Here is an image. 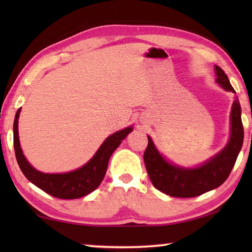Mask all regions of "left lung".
<instances>
[{"instance_id":"8db88e82","label":"left lung","mask_w":252,"mask_h":252,"mask_svg":"<svg viewBox=\"0 0 252 252\" xmlns=\"http://www.w3.org/2000/svg\"><path fill=\"white\" fill-rule=\"evenodd\" d=\"M217 82L225 91L236 93L227 74L215 65ZM231 134L222 150L203 164L195 168H182L170 163L157 150L152 139L148 136V147L143 160L149 178L158 190L176 198H193L220 187L227 180L244 143V126L239 100L233 101L231 114Z\"/></svg>"}]
</instances>
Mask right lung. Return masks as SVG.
<instances>
[{"instance_id":"1","label":"right lung","mask_w":252,"mask_h":252,"mask_svg":"<svg viewBox=\"0 0 252 252\" xmlns=\"http://www.w3.org/2000/svg\"><path fill=\"white\" fill-rule=\"evenodd\" d=\"M21 108L15 114L13 125L14 151L21 171L29 181L35 185L44 192L59 199H78L94 191L103 180L110 157L120 146L122 140L133 130L132 126L111 134L101 144L92 159L83 167L66 173H43L34 169L22 152L19 140V117Z\"/></svg>"}]
</instances>
